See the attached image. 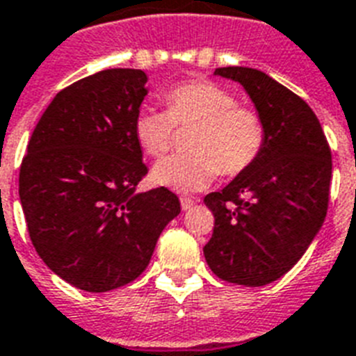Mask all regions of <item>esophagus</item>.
I'll return each mask as SVG.
<instances>
[{"mask_svg": "<svg viewBox=\"0 0 356 356\" xmlns=\"http://www.w3.org/2000/svg\"><path fill=\"white\" fill-rule=\"evenodd\" d=\"M195 204V199L192 197H181V207H183V210H190V208Z\"/></svg>", "mask_w": 356, "mask_h": 356, "instance_id": "esophagus-1", "label": "esophagus"}]
</instances>
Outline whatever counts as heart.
<instances>
[{
  "label": "heart",
  "instance_id": "obj_1",
  "mask_svg": "<svg viewBox=\"0 0 356 356\" xmlns=\"http://www.w3.org/2000/svg\"><path fill=\"white\" fill-rule=\"evenodd\" d=\"M168 111L146 106L137 113L133 131L152 157L173 146L175 126H197L190 138L192 153L172 155L152 170L153 183L181 193L204 190L219 172L238 175L259 157L265 128L254 109L238 106L236 95L213 82H188L166 95Z\"/></svg>",
  "mask_w": 356,
  "mask_h": 356
}]
</instances>
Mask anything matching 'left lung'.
<instances>
[{"mask_svg":"<svg viewBox=\"0 0 356 356\" xmlns=\"http://www.w3.org/2000/svg\"><path fill=\"white\" fill-rule=\"evenodd\" d=\"M213 74L243 86L265 143L252 166L204 197L216 223L203 252L218 278L261 287L289 273L320 232L331 149L313 109L274 78L252 67H219Z\"/></svg>","mask_w":356,"mask_h":356,"instance_id":"left-lung-1","label":"left lung"}]
</instances>
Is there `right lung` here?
Listing matches in <instances>:
<instances>
[{
  "label": "right lung",
  "instance_id": "1",
  "mask_svg": "<svg viewBox=\"0 0 356 356\" xmlns=\"http://www.w3.org/2000/svg\"><path fill=\"white\" fill-rule=\"evenodd\" d=\"M146 82L140 69H106L62 89L38 120L19 168L38 256L88 293L138 278L181 212L168 188L135 192L148 173L133 131Z\"/></svg>",
  "mask_w": 356,
  "mask_h": 356
}]
</instances>
